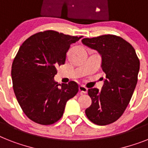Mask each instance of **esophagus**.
<instances>
[{
	"mask_svg": "<svg viewBox=\"0 0 148 148\" xmlns=\"http://www.w3.org/2000/svg\"><path fill=\"white\" fill-rule=\"evenodd\" d=\"M79 90H80V93H87V91H88V89L86 88L85 86H84V85H80V86H79Z\"/></svg>",
	"mask_w": 148,
	"mask_h": 148,
	"instance_id": "1",
	"label": "esophagus"
}]
</instances>
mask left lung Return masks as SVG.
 <instances>
[{
    "mask_svg": "<svg viewBox=\"0 0 148 148\" xmlns=\"http://www.w3.org/2000/svg\"><path fill=\"white\" fill-rule=\"evenodd\" d=\"M82 42L102 55L106 77L101 91L88 89L92 104L85 112L94 124H111L122 116L130 102L138 82L140 61L132 45L116 35L85 38Z\"/></svg>",
    "mask_w": 148,
    "mask_h": 148,
    "instance_id": "8db88e82",
    "label": "left lung"
}]
</instances>
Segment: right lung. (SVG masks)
Masks as SVG:
<instances>
[{
  "instance_id": "obj_1",
  "label": "right lung",
  "mask_w": 148,
  "mask_h": 148,
  "mask_svg": "<svg viewBox=\"0 0 148 148\" xmlns=\"http://www.w3.org/2000/svg\"><path fill=\"white\" fill-rule=\"evenodd\" d=\"M82 37L45 30L29 37L20 47L12 64L13 87L25 115L36 123L58 122L67 101L77 93L75 81L60 84L54 77L56 68L65 62L71 45Z\"/></svg>"
}]
</instances>
